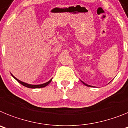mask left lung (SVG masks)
I'll return each instance as SVG.
<instances>
[{
	"instance_id": "obj_1",
	"label": "left lung",
	"mask_w": 128,
	"mask_h": 128,
	"mask_svg": "<svg viewBox=\"0 0 128 128\" xmlns=\"http://www.w3.org/2000/svg\"><path fill=\"white\" fill-rule=\"evenodd\" d=\"M82 83H83V84H84V85H86V86H89V85H88V84H85V83H84V82H82Z\"/></svg>"
}]
</instances>
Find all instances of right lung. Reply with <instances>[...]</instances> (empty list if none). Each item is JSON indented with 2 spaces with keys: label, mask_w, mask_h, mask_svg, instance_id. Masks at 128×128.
<instances>
[{
  "label": "right lung",
  "mask_w": 128,
  "mask_h": 128,
  "mask_svg": "<svg viewBox=\"0 0 128 128\" xmlns=\"http://www.w3.org/2000/svg\"><path fill=\"white\" fill-rule=\"evenodd\" d=\"M12 76H13V77L15 78V79H16V80L18 82L20 83V84H21L22 85H23L24 86H25V87H27V88H44V87H46V86L48 85L50 83L52 82V78L50 80H49L48 82H47L44 83V84H38V85H32V84H27V83H25L24 82H22V81L19 80L18 79H17L16 77H15V76H13V75L12 74Z\"/></svg>",
  "instance_id": "1"
}]
</instances>
